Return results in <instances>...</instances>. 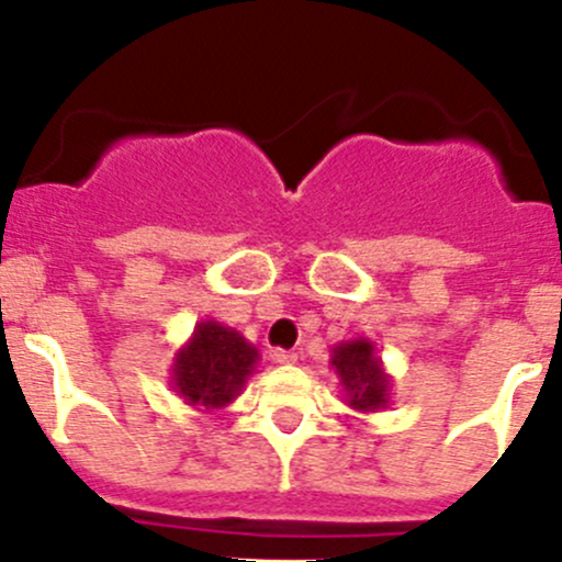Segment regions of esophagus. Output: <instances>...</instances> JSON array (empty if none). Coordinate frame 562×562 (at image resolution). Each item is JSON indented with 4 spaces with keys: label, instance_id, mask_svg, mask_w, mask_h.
<instances>
[{
    "label": "esophagus",
    "instance_id": "obj_1",
    "mask_svg": "<svg viewBox=\"0 0 562 562\" xmlns=\"http://www.w3.org/2000/svg\"><path fill=\"white\" fill-rule=\"evenodd\" d=\"M269 359L274 361V364H296V353H291V350H282V348L271 350Z\"/></svg>",
    "mask_w": 562,
    "mask_h": 562
}]
</instances>
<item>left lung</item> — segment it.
Here are the masks:
<instances>
[{"label": "left lung", "instance_id": "1", "mask_svg": "<svg viewBox=\"0 0 562 562\" xmlns=\"http://www.w3.org/2000/svg\"><path fill=\"white\" fill-rule=\"evenodd\" d=\"M331 370L342 386L345 405L359 413H378L391 405V375L367 337L345 339L331 348Z\"/></svg>", "mask_w": 562, "mask_h": 562}]
</instances>
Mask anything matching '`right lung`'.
<instances>
[{
    "mask_svg": "<svg viewBox=\"0 0 562 562\" xmlns=\"http://www.w3.org/2000/svg\"><path fill=\"white\" fill-rule=\"evenodd\" d=\"M260 353L236 328L223 323H195L192 337L173 353L171 389L184 405L198 411H223L245 391Z\"/></svg>",
    "mask_w": 562,
    "mask_h": 562,
    "instance_id": "add662e5",
    "label": "right lung"
}]
</instances>
